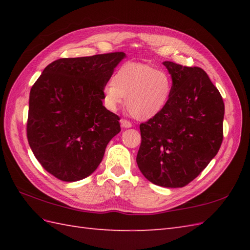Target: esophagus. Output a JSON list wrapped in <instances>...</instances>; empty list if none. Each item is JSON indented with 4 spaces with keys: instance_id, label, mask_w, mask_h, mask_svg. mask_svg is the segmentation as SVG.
I'll list each match as a JSON object with an SVG mask.
<instances>
[{
    "instance_id": "esophagus-1",
    "label": "esophagus",
    "mask_w": 250,
    "mask_h": 250,
    "mask_svg": "<svg viewBox=\"0 0 250 250\" xmlns=\"http://www.w3.org/2000/svg\"><path fill=\"white\" fill-rule=\"evenodd\" d=\"M120 125L122 128H131L132 126V124L130 121H128L126 119H121L120 120Z\"/></svg>"
}]
</instances>
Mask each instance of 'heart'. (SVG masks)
<instances>
[{
	"mask_svg": "<svg viewBox=\"0 0 250 250\" xmlns=\"http://www.w3.org/2000/svg\"><path fill=\"white\" fill-rule=\"evenodd\" d=\"M173 92V81L166 71L145 63L128 62L103 87L105 107L116 111L124 102L130 114L139 120L158 116L167 107Z\"/></svg>",
	"mask_w": 250,
	"mask_h": 250,
	"instance_id": "heart-1",
	"label": "heart"
}]
</instances>
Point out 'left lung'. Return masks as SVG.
I'll use <instances>...</instances> for the list:
<instances>
[{
  "mask_svg": "<svg viewBox=\"0 0 250 250\" xmlns=\"http://www.w3.org/2000/svg\"><path fill=\"white\" fill-rule=\"evenodd\" d=\"M173 81L167 106L140 125L136 162L152 184L182 188L207 167L224 139L225 104L207 74L198 66L164 61Z\"/></svg>",
  "mask_w": 250,
  "mask_h": 250,
  "instance_id": "1",
  "label": "left lung"
}]
</instances>
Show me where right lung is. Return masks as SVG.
I'll return each mask as SVG.
<instances>
[{"mask_svg": "<svg viewBox=\"0 0 250 250\" xmlns=\"http://www.w3.org/2000/svg\"><path fill=\"white\" fill-rule=\"evenodd\" d=\"M125 52L62 58L45 67L32 86L26 122L37 161L52 176L77 182L92 174L120 118L103 106V87Z\"/></svg>", "mask_w": 250, "mask_h": 250, "instance_id": "obj_1", "label": "right lung"}]
</instances>
